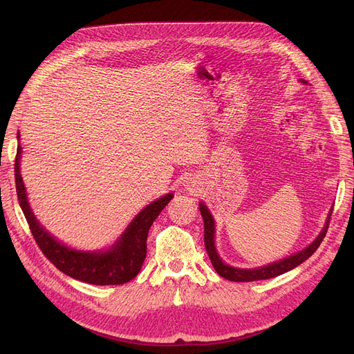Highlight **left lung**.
<instances>
[{
	"label": "left lung",
	"mask_w": 354,
	"mask_h": 354,
	"mask_svg": "<svg viewBox=\"0 0 354 354\" xmlns=\"http://www.w3.org/2000/svg\"><path fill=\"white\" fill-rule=\"evenodd\" d=\"M301 82L306 84V81H303V80H301ZM199 209H201L202 218H203V227H205V230H203V241H205V248H207L209 260L212 263V267L216 269V272L221 277H224V279H227V281H232V282H252V281L270 279V277L279 276L282 273H286L289 270L295 269L297 266L306 261L308 257H312V254H315V251L319 248V245L322 243L325 234L328 232V227H329V220H330V214H332V209H330L328 214V220L325 223V227L322 229V232L319 233V236L303 251H299L294 255H289V257H286V259L272 263L269 266L257 267V269H238V267H232L229 264H224L223 260L218 257L216 245H214V233H216L214 218L211 216V212L208 211L207 205L201 203Z\"/></svg>",
	"instance_id": "obj_1"
}]
</instances>
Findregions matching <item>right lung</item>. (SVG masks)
I'll return each instance as SVG.
<instances>
[{
    "label": "right lung",
    "instance_id": "obj_1",
    "mask_svg": "<svg viewBox=\"0 0 354 354\" xmlns=\"http://www.w3.org/2000/svg\"><path fill=\"white\" fill-rule=\"evenodd\" d=\"M20 153H22V147L19 146L15 160L17 199L29 224L32 236H34L42 254L60 272L77 281L93 285H122L134 279L140 272L146 259V241L149 229L159 216V212L173 199V194L153 201L138 212L130 223V226L122 233V236L108 251H77L68 248V246L56 241V238H53L38 223L34 212L30 211L24 180L20 176Z\"/></svg>",
    "mask_w": 354,
    "mask_h": 354
}]
</instances>
